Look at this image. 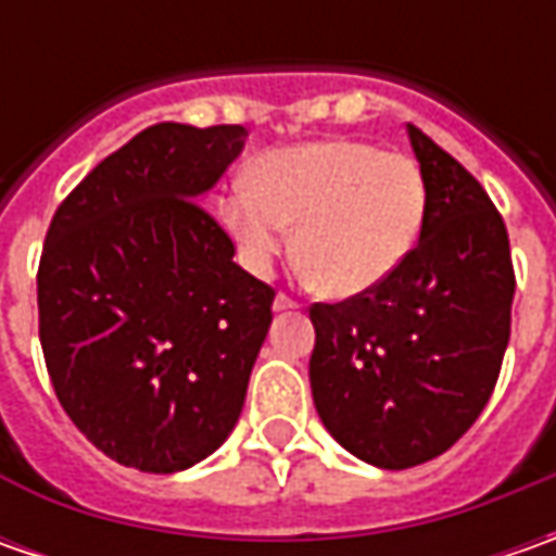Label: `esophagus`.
<instances>
[{"label":"esophagus","instance_id":"1","mask_svg":"<svg viewBox=\"0 0 556 556\" xmlns=\"http://www.w3.org/2000/svg\"><path fill=\"white\" fill-rule=\"evenodd\" d=\"M271 306H275V312H293V309H300V303H296V300H290L288 293H278Z\"/></svg>","mask_w":556,"mask_h":556}]
</instances>
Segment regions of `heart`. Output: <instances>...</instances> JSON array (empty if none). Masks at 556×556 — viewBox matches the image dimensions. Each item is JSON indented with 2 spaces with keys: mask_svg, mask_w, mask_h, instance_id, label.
<instances>
[{
  "mask_svg": "<svg viewBox=\"0 0 556 556\" xmlns=\"http://www.w3.org/2000/svg\"><path fill=\"white\" fill-rule=\"evenodd\" d=\"M427 216L424 173L405 154L355 139L290 144L253 163L223 201L244 263L268 271L288 250L328 296H358L408 260Z\"/></svg>",
  "mask_w": 556,
  "mask_h": 556,
  "instance_id": "b5f03b06",
  "label": "heart"
}]
</instances>
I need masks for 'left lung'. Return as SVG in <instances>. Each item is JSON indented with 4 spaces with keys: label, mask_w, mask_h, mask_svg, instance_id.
Segmentation results:
<instances>
[{
    "label": "left lung",
    "mask_w": 556,
    "mask_h": 556,
    "mask_svg": "<svg viewBox=\"0 0 556 556\" xmlns=\"http://www.w3.org/2000/svg\"><path fill=\"white\" fill-rule=\"evenodd\" d=\"M427 182L417 247L343 303H315V412L346 452L383 470L433 460L480 417L510 340L514 266L482 185L408 123Z\"/></svg>",
    "instance_id": "1"
}]
</instances>
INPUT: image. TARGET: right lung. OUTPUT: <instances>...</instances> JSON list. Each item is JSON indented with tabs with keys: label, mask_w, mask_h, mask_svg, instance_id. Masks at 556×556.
Masks as SVG:
<instances>
[{
	"label": "right lung",
	"mask_w": 556,
	"mask_h": 556,
	"mask_svg": "<svg viewBox=\"0 0 556 556\" xmlns=\"http://www.w3.org/2000/svg\"><path fill=\"white\" fill-rule=\"evenodd\" d=\"M244 126H148L52 216L39 343L61 408L117 464L176 473L235 430L275 290L238 266L203 198Z\"/></svg>",
	"instance_id": "obj_1"
}]
</instances>
